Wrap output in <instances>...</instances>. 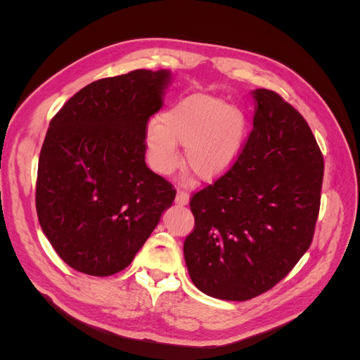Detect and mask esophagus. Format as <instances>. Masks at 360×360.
<instances>
[{
    "label": "esophagus",
    "instance_id": "esophagus-1",
    "mask_svg": "<svg viewBox=\"0 0 360 360\" xmlns=\"http://www.w3.org/2000/svg\"><path fill=\"white\" fill-rule=\"evenodd\" d=\"M176 202L179 205H186L189 202V193L184 192L181 189L177 191V195H176Z\"/></svg>",
    "mask_w": 360,
    "mask_h": 360
}]
</instances>
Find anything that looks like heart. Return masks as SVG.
<instances>
[{
    "label": "heart",
    "mask_w": 360,
    "mask_h": 360,
    "mask_svg": "<svg viewBox=\"0 0 360 360\" xmlns=\"http://www.w3.org/2000/svg\"><path fill=\"white\" fill-rule=\"evenodd\" d=\"M245 117L209 94H192L171 105L147 126L151 165L168 174L179 165L177 144L186 146V167L201 180H213L230 168L242 147Z\"/></svg>",
    "instance_id": "b5f03b06"
}]
</instances>
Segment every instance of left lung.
I'll list each match as a JSON object with an SVG mask.
<instances>
[{
	"label": "left lung",
	"instance_id": "8db88e82",
	"mask_svg": "<svg viewBox=\"0 0 360 360\" xmlns=\"http://www.w3.org/2000/svg\"><path fill=\"white\" fill-rule=\"evenodd\" d=\"M254 129L224 176L193 193L183 245L191 279L222 300L274 288L311 246L324 160L308 123L278 93L258 89Z\"/></svg>",
	"mask_w": 360,
	"mask_h": 360
}]
</instances>
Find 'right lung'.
<instances>
[{"label": "right lung", "mask_w": 360, "mask_h": 360, "mask_svg": "<svg viewBox=\"0 0 360 360\" xmlns=\"http://www.w3.org/2000/svg\"><path fill=\"white\" fill-rule=\"evenodd\" d=\"M168 70H132L84 86L52 117L40 150L36 209L61 259L91 276L124 270L176 189L147 168L146 132Z\"/></svg>", "instance_id": "1"}]
</instances>
